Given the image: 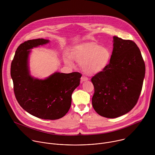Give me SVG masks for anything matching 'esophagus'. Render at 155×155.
I'll return each instance as SVG.
<instances>
[{
	"label": "esophagus",
	"mask_w": 155,
	"mask_h": 155,
	"mask_svg": "<svg viewBox=\"0 0 155 155\" xmlns=\"http://www.w3.org/2000/svg\"><path fill=\"white\" fill-rule=\"evenodd\" d=\"M88 80V78L85 77V76H82L81 78V81L83 82V81H87Z\"/></svg>",
	"instance_id": "34e87169"
}]
</instances>
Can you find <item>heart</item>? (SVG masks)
<instances>
[{"instance_id": "1", "label": "heart", "mask_w": 155, "mask_h": 155, "mask_svg": "<svg viewBox=\"0 0 155 155\" xmlns=\"http://www.w3.org/2000/svg\"><path fill=\"white\" fill-rule=\"evenodd\" d=\"M73 59L81 64V68L88 75H95L103 71L108 65L111 53L108 49L94 43H87L76 48L72 53ZM65 62L71 65L72 61L69 56L64 58Z\"/></svg>"}]
</instances>
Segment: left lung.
<instances>
[{
    "mask_svg": "<svg viewBox=\"0 0 155 155\" xmlns=\"http://www.w3.org/2000/svg\"><path fill=\"white\" fill-rule=\"evenodd\" d=\"M145 65L135 42L114 37V48L107 68L93 76L92 104L101 116L115 118L133 108L139 98Z\"/></svg>",
    "mask_w": 155,
    "mask_h": 155,
    "instance_id": "8db88e82",
    "label": "left lung"
}]
</instances>
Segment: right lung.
I'll use <instances>...</instances> for the list:
<instances>
[{"instance_id": "1", "label": "right lung", "mask_w": 155, "mask_h": 155, "mask_svg": "<svg viewBox=\"0 0 155 155\" xmlns=\"http://www.w3.org/2000/svg\"><path fill=\"white\" fill-rule=\"evenodd\" d=\"M49 41L37 38L21 43L12 62L10 73L15 97L20 106L34 117L53 120L68 112L72 94L80 84L81 74L55 72L44 80L31 77L28 67L29 50Z\"/></svg>"}]
</instances>
